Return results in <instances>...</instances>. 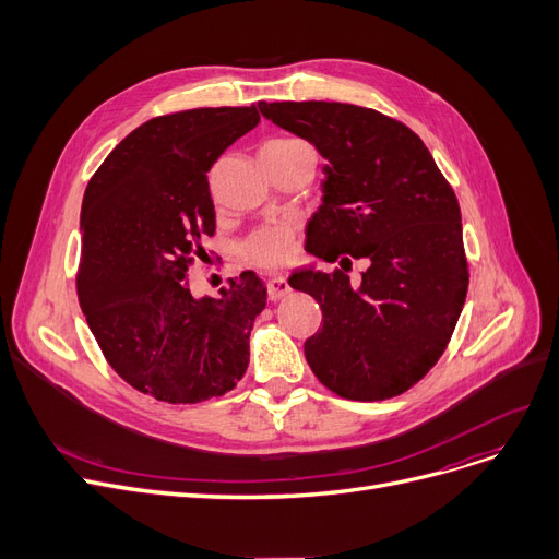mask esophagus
I'll use <instances>...</instances> for the list:
<instances>
[{
  "label": "esophagus",
  "instance_id": "obj_1",
  "mask_svg": "<svg viewBox=\"0 0 559 559\" xmlns=\"http://www.w3.org/2000/svg\"><path fill=\"white\" fill-rule=\"evenodd\" d=\"M267 292H270V299H283L287 292H289V285H287V281L283 278V276H276V278H272L270 283H267Z\"/></svg>",
  "mask_w": 559,
  "mask_h": 559
}]
</instances>
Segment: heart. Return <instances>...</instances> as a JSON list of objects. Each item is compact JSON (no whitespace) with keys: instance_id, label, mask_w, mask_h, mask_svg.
<instances>
[{"instance_id":"b5f03b06","label":"heart","mask_w":559,"mask_h":559,"mask_svg":"<svg viewBox=\"0 0 559 559\" xmlns=\"http://www.w3.org/2000/svg\"><path fill=\"white\" fill-rule=\"evenodd\" d=\"M301 144V140L295 138H278L262 144L260 152H274L285 150V146ZM240 253L247 262L255 264L260 270H281L289 262L292 253H295V230L289 224H267L253 230L249 238L242 242Z\"/></svg>"}]
</instances>
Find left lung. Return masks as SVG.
<instances>
[{"label": "left lung", "instance_id": "left-lung-1", "mask_svg": "<svg viewBox=\"0 0 559 559\" xmlns=\"http://www.w3.org/2000/svg\"><path fill=\"white\" fill-rule=\"evenodd\" d=\"M258 108L329 160L306 251L340 260L342 269L352 257L370 260L358 288L341 270L289 276L321 308V326L304 344L306 360L342 399L399 396L442 358L466 299L457 197L421 138L373 108L340 102Z\"/></svg>", "mask_w": 559, "mask_h": 559}]
</instances>
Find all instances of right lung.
<instances>
[{
    "label": "right lung",
    "mask_w": 559,
    "mask_h": 559,
    "mask_svg": "<svg viewBox=\"0 0 559 559\" xmlns=\"http://www.w3.org/2000/svg\"><path fill=\"white\" fill-rule=\"evenodd\" d=\"M260 122L255 106L192 108L131 131L87 181L76 295L104 358L131 388L201 403L240 383L267 287L242 272L194 299L188 270L215 233L209 171Z\"/></svg>",
    "instance_id": "obj_1"
}]
</instances>
